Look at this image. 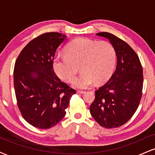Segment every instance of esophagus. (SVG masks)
Returning <instances> with one entry per match:
<instances>
[{
    "mask_svg": "<svg viewBox=\"0 0 155 155\" xmlns=\"http://www.w3.org/2000/svg\"><path fill=\"white\" fill-rule=\"evenodd\" d=\"M76 93H77V94H84V93H85V92L84 91H80V90H79V91L76 92Z\"/></svg>",
    "mask_w": 155,
    "mask_h": 155,
    "instance_id": "obj_1",
    "label": "esophagus"
}]
</instances>
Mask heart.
I'll return each instance as SVG.
<instances>
[{
  "label": "heart",
  "mask_w": 155,
  "mask_h": 155,
  "mask_svg": "<svg viewBox=\"0 0 155 155\" xmlns=\"http://www.w3.org/2000/svg\"><path fill=\"white\" fill-rule=\"evenodd\" d=\"M116 63V51L107 41H95L79 38L70 42L65 55H58L53 60L54 72L62 80L70 81L79 71L82 73L72 81V86L87 89L93 83L102 84L111 76Z\"/></svg>",
  "instance_id": "heart-1"
}]
</instances>
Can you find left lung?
<instances>
[{
  "instance_id": "1",
  "label": "left lung",
  "mask_w": 155,
  "mask_h": 155,
  "mask_svg": "<svg viewBox=\"0 0 155 155\" xmlns=\"http://www.w3.org/2000/svg\"><path fill=\"white\" fill-rule=\"evenodd\" d=\"M109 40L116 51V70L108 81L95 91L90 107L94 120L105 128H115L128 121L142 96L143 69L138 55L123 40L111 33L96 34Z\"/></svg>"
}]
</instances>
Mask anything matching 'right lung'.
I'll return each instance as SVG.
<instances>
[{
  "label": "right lung",
  "instance_id": "obj_1",
  "mask_svg": "<svg viewBox=\"0 0 155 155\" xmlns=\"http://www.w3.org/2000/svg\"><path fill=\"white\" fill-rule=\"evenodd\" d=\"M66 35L46 33L21 51L14 69V87L19 111L33 127L49 129L65 117L75 90L60 81L53 70L58 48Z\"/></svg>",
  "mask_w": 155,
  "mask_h": 155
}]
</instances>
